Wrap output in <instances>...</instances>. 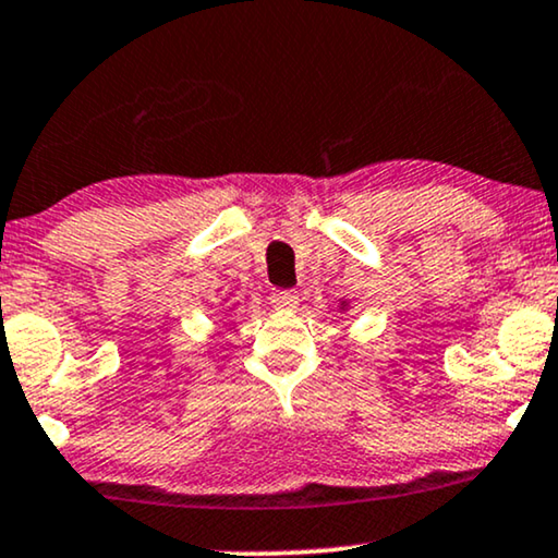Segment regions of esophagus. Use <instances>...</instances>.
Returning <instances> with one entry per match:
<instances>
[{
	"label": "esophagus",
	"instance_id": "34e87169",
	"mask_svg": "<svg viewBox=\"0 0 558 558\" xmlns=\"http://www.w3.org/2000/svg\"><path fill=\"white\" fill-rule=\"evenodd\" d=\"M299 293L291 291V288H278V291L270 293V303L275 308H280V312H293L299 306Z\"/></svg>",
	"mask_w": 558,
	"mask_h": 558
}]
</instances>
